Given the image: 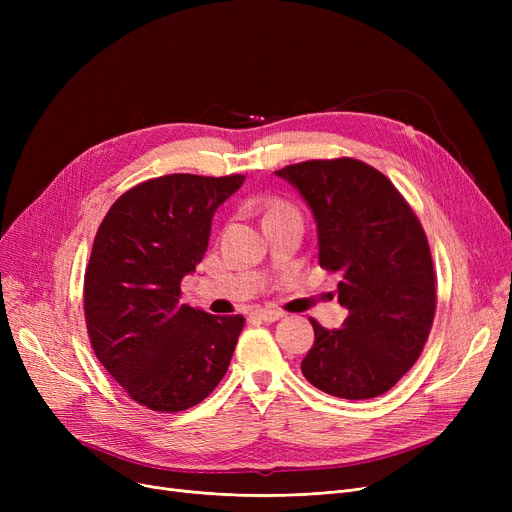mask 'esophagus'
<instances>
[{"instance_id":"34e87169","label":"esophagus","mask_w":512,"mask_h":512,"mask_svg":"<svg viewBox=\"0 0 512 512\" xmlns=\"http://www.w3.org/2000/svg\"><path fill=\"white\" fill-rule=\"evenodd\" d=\"M253 317L261 319V321H276L282 317V313L276 309H257V311H253Z\"/></svg>"}]
</instances>
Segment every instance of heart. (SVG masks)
Returning <instances> with one entry per match:
<instances>
[{"label": "heart", "mask_w": 512, "mask_h": 512, "mask_svg": "<svg viewBox=\"0 0 512 512\" xmlns=\"http://www.w3.org/2000/svg\"><path fill=\"white\" fill-rule=\"evenodd\" d=\"M284 209H292L288 203H282V201H276L270 205V211H267V215L270 213H276V211H284Z\"/></svg>", "instance_id": "heart-1"}]
</instances>
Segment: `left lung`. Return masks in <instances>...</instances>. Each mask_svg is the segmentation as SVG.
I'll list each match as a JSON object with an SVG mask.
<instances>
[{
    "label": "left lung",
    "mask_w": 512,
    "mask_h": 512,
    "mask_svg": "<svg viewBox=\"0 0 512 512\" xmlns=\"http://www.w3.org/2000/svg\"><path fill=\"white\" fill-rule=\"evenodd\" d=\"M309 203L319 265L340 274L344 328L311 319L301 371L321 392L365 400L388 392L419 359L436 315V274L425 230L398 188L353 157L309 159L276 172Z\"/></svg>",
    "instance_id": "obj_1"
}]
</instances>
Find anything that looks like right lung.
I'll use <instances>...</instances> for the list:
<instances>
[{
    "label": "right lung",
    "instance_id": "add662e5",
    "mask_svg": "<svg viewBox=\"0 0 512 512\" xmlns=\"http://www.w3.org/2000/svg\"><path fill=\"white\" fill-rule=\"evenodd\" d=\"M242 182V174L145 180L118 197L95 234L83 288L89 340L141 407L191 409L228 371L245 317L182 305L180 282L207 251L215 209Z\"/></svg>",
    "mask_w": 512,
    "mask_h": 512
}]
</instances>
